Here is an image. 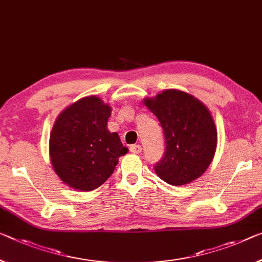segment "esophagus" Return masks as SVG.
<instances>
[{
  "instance_id": "1",
  "label": "esophagus",
  "mask_w": 262,
  "mask_h": 262,
  "mask_svg": "<svg viewBox=\"0 0 262 262\" xmlns=\"http://www.w3.org/2000/svg\"><path fill=\"white\" fill-rule=\"evenodd\" d=\"M130 152H132V154H135V155H138L142 152V146H140V145H137V144L131 145Z\"/></svg>"
}]
</instances>
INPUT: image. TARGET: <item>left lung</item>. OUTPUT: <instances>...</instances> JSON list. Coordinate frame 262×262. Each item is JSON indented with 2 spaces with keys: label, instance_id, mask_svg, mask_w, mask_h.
I'll use <instances>...</instances> for the list:
<instances>
[{
  "label": "left lung",
  "instance_id": "8db88e82",
  "mask_svg": "<svg viewBox=\"0 0 262 262\" xmlns=\"http://www.w3.org/2000/svg\"><path fill=\"white\" fill-rule=\"evenodd\" d=\"M144 104L158 118L165 151L155 171L174 186L193 182L207 170L216 148V128L208 108L180 90H165Z\"/></svg>",
  "mask_w": 262,
  "mask_h": 262
}]
</instances>
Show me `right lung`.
Wrapping results in <instances>:
<instances>
[{"mask_svg":"<svg viewBox=\"0 0 262 262\" xmlns=\"http://www.w3.org/2000/svg\"><path fill=\"white\" fill-rule=\"evenodd\" d=\"M111 107L96 96L68 106L52 127L49 140L51 165L63 183L92 191L105 183L127 152L117 132L107 130Z\"/></svg>","mask_w":262,"mask_h":262,"instance_id":"obj_1","label":"right lung"}]
</instances>
